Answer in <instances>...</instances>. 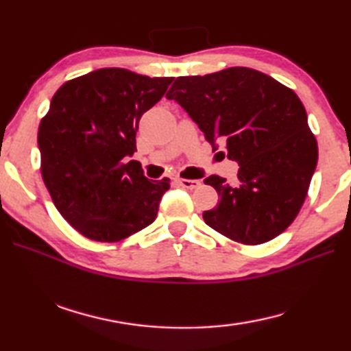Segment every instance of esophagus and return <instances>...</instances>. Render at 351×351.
<instances>
[{
	"mask_svg": "<svg viewBox=\"0 0 351 351\" xmlns=\"http://www.w3.org/2000/svg\"><path fill=\"white\" fill-rule=\"evenodd\" d=\"M178 182H180L181 187L189 189V190L198 189L201 186V181H197V180H182V178H180V180H178Z\"/></svg>",
	"mask_w": 351,
	"mask_h": 351,
	"instance_id": "34e87169",
	"label": "esophagus"
}]
</instances>
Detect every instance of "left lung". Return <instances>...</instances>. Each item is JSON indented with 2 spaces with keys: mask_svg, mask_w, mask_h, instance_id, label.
<instances>
[{
  "mask_svg": "<svg viewBox=\"0 0 351 351\" xmlns=\"http://www.w3.org/2000/svg\"><path fill=\"white\" fill-rule=\"evenodd\" d=\"M198 123L212 145L221 141L239 162L237 187L212 175L217 207L207 226L229 240L261 245L294 221L317 164V141L304 104L291 88L251 68L178 77L167 93Z\"/></svg>",
  "mask_w": 351,
  "mask_h": 351,
  "instance_id": "8db88e82",
  "label": "left lung"
}]
</instances>
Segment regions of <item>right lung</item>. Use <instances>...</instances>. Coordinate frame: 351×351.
Returning <instances> with one entry per match:
<instances>
[{
	"label": "right lung",
	"mask_w": 351,
	"mask_h": 351,
	"mask_svg": "<svg viewBox=\"0 0 351 351\" xmlns=\"http://www.w3.org/2000/svg\"><path fill=\"white\" fill-rule=\"evenodd\" d=\"M173 77L102 68L64 82L38 127L41 176L60 215L86 239L116 243L154 221L169 178L147 180L136 152L139 119Z\"/></svg>",
	"instance_id": "obj_1"
}]
</instances>
